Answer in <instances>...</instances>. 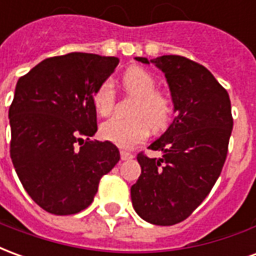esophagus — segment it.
I'll list each match as a JSON object with an SVG mask.
<instances>
[{"label": "esophagus", "mask_w": 256, "mask_h": 256, "mask_svg": "<svg viewBox=\"0 0 256 256\" xmlns=\"http://www.w3.org/2000/svg\"><path fill=\"white\" fill-rule=\"evenodd\" d=\"M120 158H122V160H130V159H133L134 155L128 150H120Z\"/></svg>", "instance_id": "1"}]
</instances>
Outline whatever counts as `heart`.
<instances>
[{"mask_svg": "<svg viewBox=\"0 0 256 256\" xmlns=\"http://www.w3.org/2000/svg\"><path fill=\"white\" fill-rule=\"evenodd\" d=\"M122 84L128 94L137 98L132 110V118H112L101 124V137L120 148H132L144 141L150 128L160 132L172 120V101L170 96L158 90L155 76L141 67H130L124 71ZM96 112L108 116L115 106L116 96L111 80H102L92 96Z\"/></svg>", "mask_w": 256, "mask_h": 256, "instance_id": "heart-1", "label": "heart"}]
</instances>
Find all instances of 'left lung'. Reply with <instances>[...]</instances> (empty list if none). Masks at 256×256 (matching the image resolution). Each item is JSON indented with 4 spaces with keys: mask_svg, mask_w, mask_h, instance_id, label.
<instances>
[{
    "mask_svg": "<svg viewBox=\"0 0 256 256\" xmlns=\"http://www.w3.org/2000/svg\"><path fill=\"white\" fill-rule=\"evenodd\" d=\"M136 60L164 72L177 116L148 146L160 158L137 156L141 176L130 189L132 202L146 222L176 225L198 208L222 172L233 128L230 98L207 68L189 58Z\"/></svg>",
    "mask_w": 256,
    "mask_h": 256,
    "instance_id": "8db88e82",
    "label": "left lung"
}]
</instances>
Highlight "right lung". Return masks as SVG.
Returning a JSON list of instances; mask_svg holds the SVG:
<instances>
[{"label":"right lung","instance_id":"1","mask_svg":"<svg viewBox=\"0 0 256 256\" xmlns=\"http://www.w3.org/2000/svg\"><path fill=\"white\" fill-rule=\"evenodd\" d=\"M118 64V58L68 53L45 58L16 84L10 159L26 192L50 214L89 207L101 177L120 159L112 142L90 140L97 132L92 96Z\"/></svg>","mask_w":256,"mask_h":256}]
</instances>
